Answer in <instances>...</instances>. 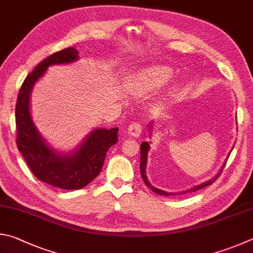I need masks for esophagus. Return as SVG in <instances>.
Listing matches in <instances>:
<instances>
[{"label": "esophagus", "instance_id": "1", "mask_svg": "<svg viewBox=\"0 0 253 253\" xmlns=\"http://www.w3.org/2000/svg\"><path fill=\"white\" fill-rule=\"evenodd\" d=\"M127 132L128 135L131 136V137H139L141 134V125L140 123H131L129 126L127 128Z\"/></svg>", "mask_w": 253, "mask_h": 253}]
</instances>
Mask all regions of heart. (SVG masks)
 I'll return each instance as SVG.
<instances>
[{
    "label": "heart",
    "mask_w": 253,
    "mask_h": 253,
    "mask_svg": "<svg viewBox=\"0 0 253 253\" xmlns=\"http://www.w3.org/2000/svg\"><path fill=\"white\" fill-rule=\"evenodd\" d=\"M172 72L167 67L154 66L147 68L134 79L127 82L126 87L130 90H151L163 86L171 80Z\"/></svg>",
    "instance_id": "heart-1"
}]
</instances>
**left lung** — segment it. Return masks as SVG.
Returning a JSON list of instances; mask_svg holds the SVG:
<instances>
[{"label": "left lung", "mask_w": 253, "mask_h": 253, "mask_svg": "<svg viewBox=\"0 0 253 253\" xmlns=\"http://www.w3.org/2000/svg\"><path fill=\"white\" fill-rule=\"evenodd\" d=\"M155 121H151L149 124H148V129H149V137L151 138V136H153V131H154V128H155ZM150 144L151 141H142L141 145H140V173H141V177H142V180H144V182L146 183L147 186H148L151 190H153L154 192H156V194L158 195H162V196H176V195H180V194H185V192H190V191H197L201 189V188H204L206 186H209L211 185V183L214 182L215 179H217L219 177V174L221 173L222 169L224 168V165H226V162L228 160V157L229 155H230V153H229L227 159L224 160V163L222 164L221 168L219 169V171L217 172V174H215L214 177H212L211 179H209V180L207 181H204L203 183H200V185H196L194 187L189 188V189L187 190H183V191H178V192H167L165 190H162V189H158V188H156L155 186L151 185V183L149 182L148 178H147V174H146V168H147V163H148V153L150 150ZM233 147H235V145H233ZM233 149V148H232ZM231 149V150H232Z\"/></svg>", "instance_id": "1"}]
</instances>
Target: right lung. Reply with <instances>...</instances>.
<instances>
[{"instance_id":"1","label":"right lung","mask_w":253,"mask_h":253,"mask_svg":"<svg viewBox=\"0 0 253 253\" xmlns=\"http://www.w3.org/2000/svg\"><path fill=\"white\" fill-rule=\"evenodd\" d=\"M80 59L79 50L68 47L41 62L26 77L18 91L15 121L16 144L32 172L41 181L66 190L82 189L98 176L105 157L117 142L118 128H94L74 149L54 148L36 127L31 113V94L34 85L49 66L66 65Z\"/></svg>"}]
</instances>
